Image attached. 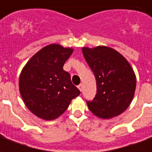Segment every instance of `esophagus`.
<instances>
[{"label":"esophagus","mask_w":152,"mask_h":152,"mask_svg":"<svg viewBox=\"0 0 152 152\" xmlns=\"http://www.w3.org/2000/svg\"><path fill=\"white\" fill-rule=\"evenodd\" d=\"M77 88L79 89L80 91H83V84H79V85L77 86Z\"/></svg>","instance_id":"esophagus-1"}]
</instances>
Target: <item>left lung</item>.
I'll use <instances>...</instances> for the list:
<instances>
[{"instance_id": "left-lung-1", "label": "left lung", "mask_w": 152, "mask_h": 152, "mask_svg": "<svg viewBox=\"0 0 152 152\" xmlns=\"http://www.w3.org/2000/svg\"><path fill=\"white\" fill-rule=\"evenodd\" d=\"M83 54L95 75L97 93L92 101H87L90 111L101 119L120 115L131 104L136 76L128 61L107 46L82 48Z\"/></svg>"}]
</instances>
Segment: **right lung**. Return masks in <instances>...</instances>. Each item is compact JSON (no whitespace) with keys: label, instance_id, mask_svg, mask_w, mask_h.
I'll use <instances>...</instances> for the list:
<instances>
[{"label":"right lung","instance_id":"right-lung-1","mask_svg":"<svg viewBox=\"0 0 152 152\" xmlns=\"http://www.w3.org/2000/svg\"><path fill=\"white\" fill-rule=\"evenodd\" d=\"M74 52L52 44L35 53L22 69L19 91L24 104L36 117L46 121L59 117L80 91L73 85L63 65Z\"/></svg>","mask_w":152,"mask_h":152}]
</instances>
